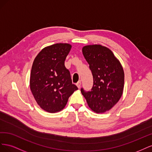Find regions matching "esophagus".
<instances>
[{"mask_svg": "<svg viewBox=\"0 0 152 152\" xmlns=\"http://www.w3.org/2000/svg\"><path fill=\"white\" fill-rule=\"evenodd\" d=\"M76 85H77V87L79 89H80V86H81V82L80 81H79L77 82V83L76 84Z\"/></svg>", "mask_w": 152, "mask_h": 152, "instance_id": "34e87169", "label": "esophagus"}]
</instances>
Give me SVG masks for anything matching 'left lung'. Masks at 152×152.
Returning a JSON list of instances; mask_svg holds the SVG:
<instances>
[{
  "instance_id": "8db88e82",
  "label": "left lung",
  "mask_w": 152,
  "mask_h": 152,
  "mask_svg": "<svg viewBox=\"0 0 152 152\" xmlns=\"http://www.w3.org/2000/svg\"><path fill=\"white\" fill-rule=\"evenodd\" d=\"M82 53L93 77L91 91L81 88L89 108L96 113L111 109L123 93L124 72L121 63L111 50L101 45H86Z\"/></svg>"
}]
</instances>
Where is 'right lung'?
Instances as JSON below:
<instances>
[{
    "mask_svg": "<svg viewBox=\"0 0 152 152\" xmlns=\"http://www.w3.org/2000/svg\"><path fill=\"white\" fill-rule=\"evenodd\" d=\"M68 44H55L44 48L34 59L30 75V89L45 111L55 113L65 108L77 87L72 84L70 71L65 66L71 49Z\"/></svg>",
    "mask_w": 152,
    "mask_h": 152,
    "instance_id": "obj_1",
    "label": "right lung"
}]
</instances>
